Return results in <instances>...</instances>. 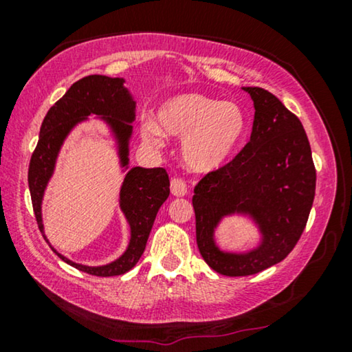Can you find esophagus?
Wrapping results in <instances>:
<instances>
[{
  "label": "esophagus",
  "instance_id": "esophagus-1",
  "mask_svg": "<svg viewBox=\"0 0 352 352\" xmlns=\"http://www.w3.org/2000/svg\"><path fill=\"white\" fill-rule=\"evenodd\" d=\"M170 190L175 197H184L187 194V186L179 177H173L170 182Z\"/></svg>",
  "mask_w": 352,
  "mask_h": 352
}]
</instances>
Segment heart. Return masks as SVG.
I'll list each match as a JSON object with an SVG mask.
<instances>
[{"label":"heart","mask_w":352,"mask_h":352,"mask_svg":"<svg viewBox=\"0 0 352 352\" xmlns=\"http://www.w3.org/2000/svg\"><path fill=\"white\" fill-rule=\"evenodd\" d=\"M247 115L237 102L204 94H179L165 100L155 122L141 124L142 141L165 146L166 136L182 139L181 158L189 171L208 175L223 168L242 141Z\"/></svg>","instance_id":"b5f03b06"}]
</instances>
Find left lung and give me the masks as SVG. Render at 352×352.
I'll return each instance as SVG.
<instances>
[{"instance_id": "1", "label": "left lung", "mask_w": 352, "mask_h": 352, "mask_svg": "<svg viewBox=\"0 0 352 352\" xmlns=\"http://www.w3.org/2000/svg\"><path fill=\"white\" fill-rule=\"evenodd\" d=\"M242 89L254 105L250 141L232 162L208 173L192 197L201 258L229 277L252 276L285 259L306 228L316 194V168L300 120L269 91ZM230 215L257 228L256 248L230 252L219 247L215 229Z\"/></svg>"}]
</instances>
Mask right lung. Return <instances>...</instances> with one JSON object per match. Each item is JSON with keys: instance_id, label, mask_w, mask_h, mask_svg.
<instances>
[{"instance_id": "obj_1", "label": "right lung", "mask_w": 352, "mask_h": 352, "mask_svg": "<svg viewBox=\"0 0 352 352\" xmlns=\"http://www.w3.org/2000/svg\"><path fill=\"white\" fill-rule=\"evenodd\" d=\"M96 114L108 126L118 148L119 164L127 176L120 188L119 204L130 226V242L125 252L112 263L102 267H86L65 258L52 247L57 256L81 272L99 277L122 276L136 266L142 256L155 216L170 195V179L163 168H129V141L136 118V100L124 86V78L89 75L74 83L69 91L50 109L41 123L40 139L28 166L33 211L43 237L41 205L45 187L54 174L56 157L68 134L80 122Z\"/></svg>"}]
</instances>
